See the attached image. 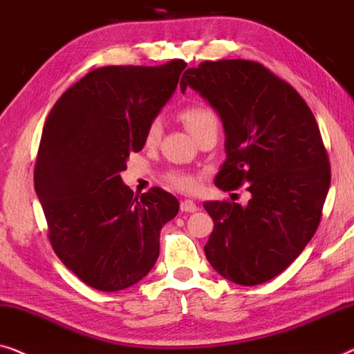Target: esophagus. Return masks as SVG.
Listing matches in <instances>:
<instances>
[{
    "instance_id": "34e87169",
    "label": "esophagus",
    "mask_w": 354,
    "mask_h": 354,
    "mask_svg": "<svg viewBox=\"0 0 354 354\" xmlns=\"http://www.w3.org/2000/svg\"><path fill=\"white\" fill-rule=\"evenodd\" d=\"M181 212H186V213L197 212L196 202H192V201H183V202H181Z\"/></svg>"
}]
</instances>
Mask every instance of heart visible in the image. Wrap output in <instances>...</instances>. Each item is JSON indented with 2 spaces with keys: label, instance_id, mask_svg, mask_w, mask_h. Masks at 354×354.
<instances>
[{
  "label": "heart",
  "instance_id": "b5f03b06",
  "mask_svg": "<svg viewBox=\"0 0 354 354\" xmlns=\"http://www.w3.org/2000/svg\"><path fill=\"white\" fill-rule=\"evenodd\" d=\"M181 118L184 125L189 129V133L192 134L194 138H198L201 134L205 131H210V129H215L218 131V117L212 109L205 106H192L187 107L186 111L181 113ZM162 134V122L160 118H156L149 123L146 129V144L147 146H153L158 139H160ZM168 181H170L173 186L179 191H192L196 189L197 181L192 175H187V173H170L167 176Z\"/></svg>",
  "mask_w": 354,
  "mask_h": 354
}]
</instances>
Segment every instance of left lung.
Listing matches in <instances>:
<instances>
[{
  "label": "left lung",
  "instance_id": "1",
  "mask_svg": "<svg viewBox=\"0 0 354 354\" xmlns=\"http://www.w3.org/2000/svg\"><path fill=\"white\" fill-rule=\"evenodd\" d=\"M223 122L226 160L215 184L231 191L247 184L245 205L203 202L213 231L205 250L218 274L258 286L286 270L315 236L330 165L310 107L287 82L261 64L229 59L202 62L183 73Z\"/></svg>",
  "mask_w": 354,
  "mask_h": 354
}]
</instances>
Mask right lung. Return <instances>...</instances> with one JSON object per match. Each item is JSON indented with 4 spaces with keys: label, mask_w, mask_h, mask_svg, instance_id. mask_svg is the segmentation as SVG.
I'll list each match as a JSON object with an SVG mask.
<instances>
[{
    "label": "right lung",
    "mask_w": 354,
    "mask_h": 354,
    "mask_svg": "<svg viewBox=\"0 0 354 354\" xmlns=\"http://www.w3.org/2000/svg\"><path fill=\"white\" fill-rule=\"evenodd\" d=\"M187 64L109 66L89 72L59 97L44 122L35 191L61 261L86 286L117 292L149 274L160 231L179 202L160 187L141 197L122 181L131 152L176 91Z\"/></svg>",
    "instance_id": "add662e5"
}]
</instances>
